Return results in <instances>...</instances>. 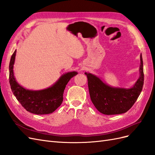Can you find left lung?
<instances>
[{
  "label": "left lung",
  "instance_id": "left-lung-1",
  "mask_svg": "<svg viewBox=\"0 0 155 155\" xmlns=\"http://www.w3.org/2000/svg\"><path fill=\"white\" fill-rule=\"evenodd\" d=\"M140 61V77L130 88L111 87L96 75L85 73L88 78L90 99L98 111L107 115L118 114L127 112L132 107L143 86L144 74L141 54Z\"/></svg>",
  "mask_w": 155,
  "mask_h": 155
}]
</instances>
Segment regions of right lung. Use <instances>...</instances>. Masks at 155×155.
I'll use <instances>...</instances> for the list:
<instances>
[{
    "label": "right lung",
    "mask_w": 155,
    "mask_h": 155,
    "mask_svg": "<svg viewBox=\"0 0 155 155\" xmlns=\"http://www.w3.org/2000/svg\"><path fill=\"white\" fill-rule=\"evenodd\" d=\"M15 54L16 50L12 55L9 65V82L14 95L27 111L36 114L52 113L62 104L67 84L78 73L73 71L63 74L54 84L45 90H27L19 85L14 77L13 69Z\"/></svg>",
    "instance_id": "right-lung-1"
}]
</instances>
